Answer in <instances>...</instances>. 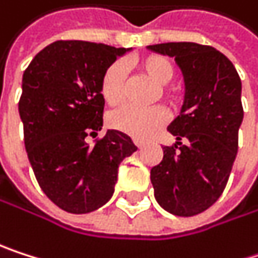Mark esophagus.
I'll return each instance as SVG.
<instances>
[{"instance_id":"obj_1","label":"esophagus","mask_w":258,"mask_h":258,"mask_svg":"<svg viewBox=\"0 0 258 258\" xmlns=\"http://www.w3.org/2000/svg\"><path fill=\"white\" fill-rule=\"evenodd\" d=\"M135 144H136V147H138L139 150L145 147V142H144V141H141V139H135Z\"/></svg>"}]
</instances>
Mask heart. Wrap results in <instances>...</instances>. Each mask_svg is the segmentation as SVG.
<instances>
[{
    "mask_svg": "<svg viewBox=\"0 0 258 258\" xmlns=\"http://www.w3.org/2000/svg\"><path fill=\"white\" fill-rule=\"evenodd\" d=\"M136 64L145 75H148L151 80L160 84L159 90L162 98H165L171 104L175 102L177 95L174 89L166 86V83H169L174 78V66L166 57L159 54H150L139 58ZM99 92L108 105H119L123 101V92H125L123 63L114 61L104 71L99 81ZM166 120H168V111L162 105H153L148 108L126 105L113 111L108 116V125L113 130H117L136 139H145L151 136L166 123Z\"/></svg>",
    "mask_w": 258,
    "mask_h": 258,
    "instance_id": "obj_1",
    "label": "heart"
}]
</instances>
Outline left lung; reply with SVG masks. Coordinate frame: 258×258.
Returning <instances> with one entry per match:
<instances>
[{"label": "left lung", "mask_w": 258, "mask_h": 258, "mask_svg": "<svg viewBox=\"0 0 258 258\" xmlns=\"http://www.w3.org/2000/svg\"><path fill=\"white\" fill-rule=\"evenodd\" d=\"M148 48L175 57L186 84L181 113L168 126L178 142L163 147V160L151 169L154 197L166 212L194 216L218 201L230 178L243 119L240 77L209 45L168 42Z\"/></svg>", "instance_id": "obj_1"}]
</instances>
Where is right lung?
Masks as SVG:
<instances>
[{"instance_id": "obj_1", "label": "right lung", "mask_w": 258, "mask_h": 258, "mask_svg": "<svg viewBox=\"0 0 258 258\" xmlns=\"http://www.w3.org/2000/svg\"><path fill=\"white\" fill-rule=\"evenodd\" d=\"M125 48L86 40H57L24 71L19 116L24 144L43 194L68 213H90L113 195L120 162L138 147L108 130L93 147L86 136L102 126L99 81Z\"/></svg>"}]
</instances>
